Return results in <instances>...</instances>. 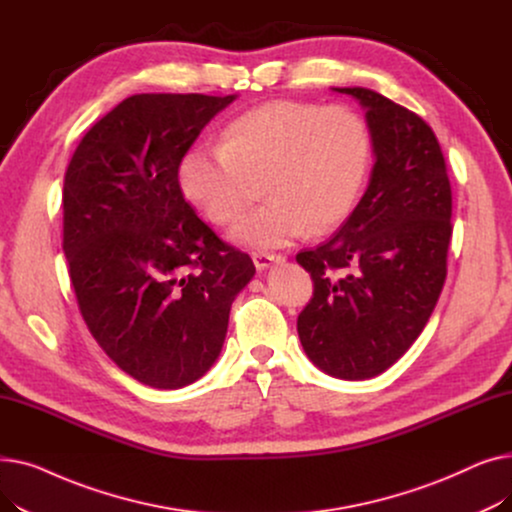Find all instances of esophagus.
Segmentation results:
<instances>
[{
	"instance_id": "34e87169",
	"label": "esophagus",
	"mask_w": 512,
	"mask_h": 512,
	"mask_svg": "<svg viewBox=\"0 0 512 512\" xmlns=\"http://www.w3.org/2000/svg\"><path fill=\"white\" fill-rule=\"evenodd\" d=\"M286 261V255H276V253H255L253 255V263L257 270H270V267L278 265V263H284Z\"/></svg>"
}]
</instances>
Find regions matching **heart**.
<instances>
[{
  "label": "heart",
  "mask_w": 512,
  "mask_h": 512,
  "mask_svg": "<svg viewBox=\"0 0 512 512\" xmlns=\"http://www.w3.org/2000/svg\"><path fill=\"white\" fill-rule=\"evenodd\" d=\"M369 155V130L357 112L278 99L234 118L222 147L188 149L178 182L215 224L236 220L263 182L267 201L238 220L230 238L249 249H278L307 230L326 234L346 220Z\"/></svg>",
  "instance_id": "b5f03b06"
}]
</instances>
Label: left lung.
I'll list each match as a JSON object with an SVG mask.
<instances>
[{
    "mask_svg": "<svg viewBox=\"0 0 512 512\" xmlns=\"http://www.w3.org/2000/svg\"><path fill=\"white\" fill-rule=\"evenodd\" d=\"M334 91L365 110L375 164L340 230L297 255L313 278L297 330L315 367L367 380L409 351L440 299L452 191L436 134L417 114L371 89Z\"/></svg>",
    "mask_w": 512,
    "mask_h": 512,
    "instance_id": "left-lung-1",
    "label": "left lung"
}]
</instances>
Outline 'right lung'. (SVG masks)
<instances>
[{
  "label": "right lung",
  "instance_id": "obj_1",
  "mask_svg": "<svg viewBox=\"0 0 512 512\" xmlns=\"http://www.w3.org/2000/svg\"><path fill=\"white\" fill-rule=\"evenodd\" d=\"M236 95L141 93L78 143L64 176V255L97 344L145 386L197 382L220 357L255 265L182 195L178 166Z\"/></svg>",
  "mask_w": 512,
  "mask_h": 512
}]
</instances>
